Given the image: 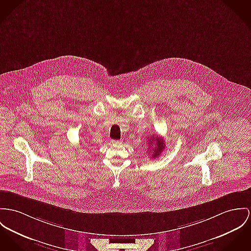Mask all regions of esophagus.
I'll return each mask as SVG.
<instances>
[{"label": "esophagus", "mask_w": 251, "mask_h": 251, "mask_svg": "<svg viewBox=\"0 0 251 251\" xmlns=\"http://www.w3.org/2000/svg\"><path fill=\"white\" fill-rule=\"evenodd\" d=\"M111 143H112L113 145H118V144H120L121 142H120L119 140H111Z\"/></svg>", "instance_id": "obj_1"}]
</instances>
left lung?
<instances>
[{
	"label": "left lung",
	"mask_w": 251,
	"mask_h": 251,
	"mask_svg": "<svg viewBox=\"0 0 251 251\" xmlns=\"http://www.w3.org/2000/svg\"><path fill=\"white\" fill-rule=\"evenodd\" d=\"M149 147H150V156L152 158H155L157 156H159L160 154L162 153V151L165 149V144H164V140L162 138H160L159 136H154L152 135L149 139ZM148 152V151H147Z\"/></svg>",
	"instance_id": "1"
}]
</instances>
